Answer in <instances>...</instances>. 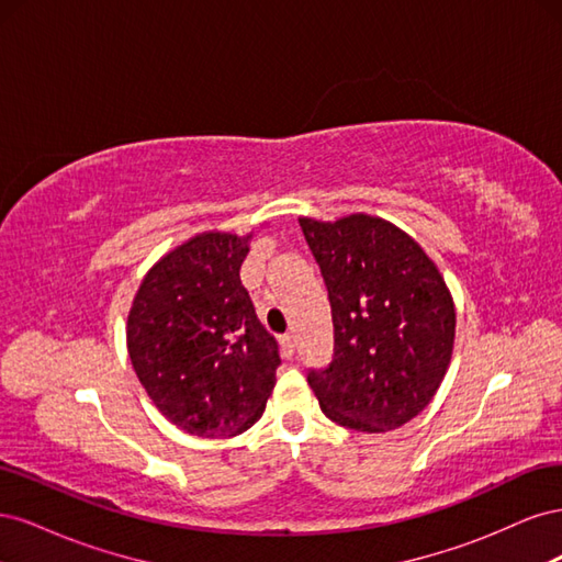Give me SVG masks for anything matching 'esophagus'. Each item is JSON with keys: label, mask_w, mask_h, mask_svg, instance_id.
I'll use <instances>...</instances> for the list:
<instances>
[{"label": "esophagus", "mask_w": 562, "mask_h": 562, "mask_svg": "<svg viewBox=\"0 0 562 562\" xmlns=\"http://www.w3.org/2000/svg\"><path fill=\"white\" fill-rule=\"evenodd\" d=\"M281 345H283L288 356H293L295 353V335H283L281 337Z\"/></svg>", "instance_id": "obj_1"}]
</instances>
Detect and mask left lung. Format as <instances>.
Returning a JSON list of instances; mask_svg holds the SVG:
<instances>
[{
	"mask_svg": "<svg viewBox=\"0 0 562 562\" xmlns=\"http://www.w3.org/2000/svg\"><path fill=\"white\" fill-rule=\"evenodd\" d=\"M328 288L335 353L310 372L323 415L363 434L398 429L431 403L450 368L457 312L411 234L368 213L300 217Z\"/></svg>",
	"mask_w": 562,
	"mask_h": 562,
	"instance_id": "8db88e82",
	"label": "left lung"
}]
</instances>
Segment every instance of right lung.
I'll return each mask as SVG.
<instances>
[{"instance_id":"1","label":"right lung","mask_w":562,"mask_h":562,"mask_svg":"<svg viewBox=\"0 0 562 562\" xmlns=\"http://www.w3.org/2000/svg\"><path fill=\"white\" fill-rule=\"evenodd\" d=\"M252 232H201L149 267L126 321L131 366L184 434L229 438L265 413L281 363L241 285Z\"/></svg>"}]
</instances>
